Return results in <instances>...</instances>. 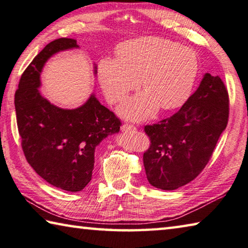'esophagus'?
<instances>
[{
  "instance_id": "34e87169",
  "label": "esophagus",
  "mask_w": 248,
  "mask_h": 248,
  "mask_svg": "<svg viewBox=\"0 0 248 248\" xmlns=\"http://www.w3.org/2000/svg\"><path fill=\"white\" fill-rule=\"evenodd\" d=\"M122 132H131V131H135V126H133L131 124H123L122 125Z\"/></svg>"
}]
</instances>
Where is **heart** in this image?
<instances>
[{"instance_id": "1", "label": "heart", "mask_w": 248, "mask_h": 248, "mask_svg": "<svg viewBox=\"0 0 248 248\" xmlns=\"http://www.w3.org/2000/svg\"><path fill=\"white\" fill-rule=\"evenodd\" d=\"M117 59L103 58L97 78L109 103L123 101L140 86L145 91L121 105V115L145 120L159 108L171 109L188 99L199 71L197 54L191 48L159 37H143L122 43Z\"/></svg>"}]
</instances>
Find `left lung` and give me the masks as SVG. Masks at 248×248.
Here are the masks:
<instances>
[{"instance_id":"1","label":"left lung","mask_w":248,"mask_h":248,"mask_svg":"<svg viewBox=\"0 0 248 248\" xmlns=\"http://www.w3.org/2000/svg\"><path fill=\"white\" fill-rule=\"evenodd\" d=\"M229 120V94L218 76L205 74L176 114L145 126L151 147L144 154L149 184L174 190L192 181L208 164Z\"/></svg>"}]
</instances>
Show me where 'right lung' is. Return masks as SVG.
I'll list each match as a JSON object with an SVG mask.
<instances>
[{"mask_svg": "<svg viewBox=\"0 0 248 248\" xmlns=\"http://www.w3.org/2000/svg\"><path fill=\"white\" fill-rule=\"evenodd\" d=\"M79 48L74 38H59L35 57L15 92V111L22 147L32 169L48 184L66 191H81L92 178L97 145L120 132L121 122L94 93L76 108H62L42 95L40 75L60 51ZM96 75V64L93 66Z\"/></svg>", "mask_w": 248, "mask_h": 248, "instance_id": "right-lung-1", "label": "right lung"}]
</instances>
